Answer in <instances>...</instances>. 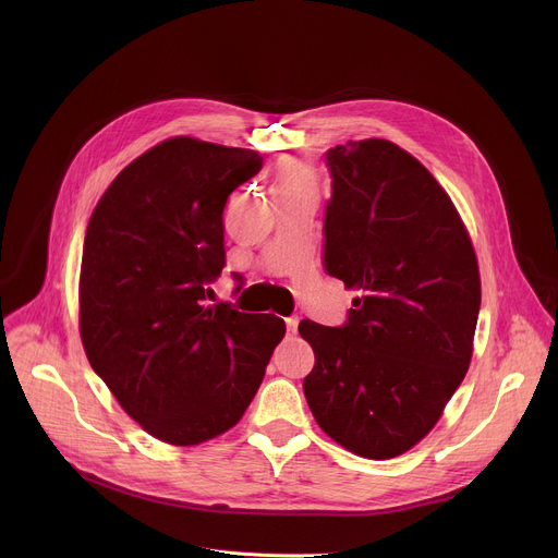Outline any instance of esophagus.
Here are the masks:
<instances>
[{"instance_id":"obj_1","label":"esophagus","mask_w":558,"mask_h":558,"mask_svg":"<svg viewBox=\"0 0 558 558\" xmlns=\"http://www.w3.org/2000/svg\"><path fill=\"white\" fill-rule=\"evenodd\" d=\"M284 323H287V331H289V333H295V331H298V323H300V320H298V317H295V315L287 317V320H284Z\"/></svg>"}]
</instances>
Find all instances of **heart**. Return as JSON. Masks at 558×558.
I'll list each match as a JSON object with an SVG mask.
<instances>
[{"instance_id":"b5f03b06","label":"heart","mask_w":558,"mask_h":558,"mask_svg":"<svg viewBox=\"0 0 558 558\" xmlns=\"http://www.w3.org/2000/svg\"><path fill=\"white\" fill-rule=\"evenodd\" d=\"M313 174L298 161H287L278 172V190H311Z\"/></svg>"}]
</instances>
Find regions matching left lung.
Returning a JSON list of instances; mask_svg holds the SVG:
<instances>
[{
	"instance_id": "1",
	"label": "left lung",
	"mask_w": 558,
	"mask_h": 558,
	"mask_svg": "<svg viewBox=\"0 0 558 558\" xmlns=\"http://www.w3.org/2000/svg\"><path fill=\"white\" fill-rule=\"evenodd\" d=\"M327 166L325 269L360 298L342 327L300 323L315 353L304 397L333 441L390 459L430 433L465 377L480 267L450 196L400 145L349 141Z\"/></svg>"
}]
</instances>
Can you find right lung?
<instances>
[{"mask_svg": "<svg viewBox=\"0 0 558 558\" xmlns=\"http://www.w3.org/2000/svg\"><path fill=\"white\" fill-rule=\"evenodd\" d=\"M260 168L254 149L168 138L90 216L82 342L123 411L161 441L194 446L241 422L284 338L276 315L207 302L225 267V203Z\"/></svg>", "mask_w": 558, "mask_h": 558, "instance_id": "1", "label": "right lung"}]
</instances>
